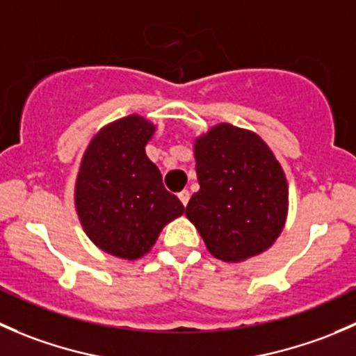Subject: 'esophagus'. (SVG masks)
<instances>
[{"mask_svg":"<svg viewBox=\"0 0 356 356\" xmlns=\"http://www.w3.org/2000/svg\"><path fill=\"white\" fill-rule=\"evenodd\" d=\"M177 196H179V200H181V203L184 204V207H186V204H188V201H189V196H191V195H189L188 189H184V191L179 193Z\"/></svg>","mask_w":356,"mask_h":356,"instance_id":"esophagus-1","label":"esophagus"}]
</instances>
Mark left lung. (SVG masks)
I'll use <instances>...</instances> for the list:
<instances>
[{
  "mask_svg": "<svg viewBox=\"0 0 356 356\" xmlns=\"http://www.w3.org/2000/svg\"><path fill=\"white\" fill-rule=\"evenodd\" d=\"M200 191L186 207L207 250L239 264L264 253L281 236L289 208L286 174L253 131L213 125L193 145Z\"/></svg>",
  "mask_w": 356,
  "mask_h": 356,
  "instance_id": "1",
  "label": "left lung"
}]
</instances>
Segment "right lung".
I'll return each mask as SVG.
<instances>
[{
    "label": "right lung",
    "instance_id": "1",
    "mask_svg": "<svg viewBox=\"0 0 356 356\" xmlns=\"http://www.w3.org/2000/svg\"><path fill=\"white\" fill-rule=\"evenodd\" d=\"M155 131L136 113L110 122L89 141L75 179V211L86 236L124 260L145 257L161 229L184 213L146 155Z\"/></svg>",
    "mask_w": 356,
    "mask_h": 356
}]
</instances>
